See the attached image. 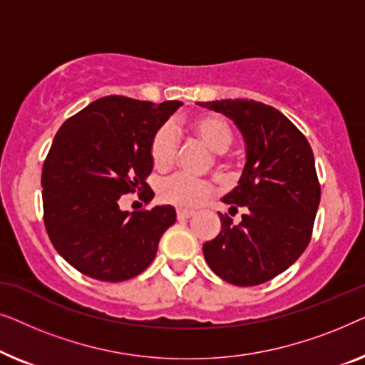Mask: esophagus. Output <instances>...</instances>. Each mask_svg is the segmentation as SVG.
<instances>
[{"instance_id": "1", "label": "esophagus", "mask_w": 365, "mask_h": 365, "mask_svg": "<svg viewBox=\"0 0 365 365\" xmlns=\"http://www.w3.org/2000/svg\"><path fill=\"white\" fill-rule=\"evenodd\" d=\"M178 219L179 221H182V219H189L194 214V211H191V209H178Z\"/></svg>"}]
</instances>
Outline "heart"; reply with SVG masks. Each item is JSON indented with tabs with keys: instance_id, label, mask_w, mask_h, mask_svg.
I'll return each instance as SVG.
<instances>
[{
	"instance_id": "heart-1",
	"label": "heart",
	"mask_w": 365,
	"mask_h": 365,
	"mask_svg": "<svg viewBox=\"0 0 365 365\" xmlns=\"http://www.w3.org/2000/svg\"><path fill=\"white\" fill-rule=\"evenodd\" d=\"M192 134L209 149L222 153L231 146L234 131L231 123L221 114H199L189 123ZM178 153V139L169 124H163L154 131L149 143V156L153 166L164 171L171 168ZM214 192V186L207 179L191 178L187 174H173L159 184V197L164 202L178 207H196Z\"/></svg>"
}]
</instances>
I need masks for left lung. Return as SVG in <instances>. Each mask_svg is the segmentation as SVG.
Segmentation results:
<instances>
[{"mask_svg":"<svg viewBox=\"0 0 365 365\" xmlns=\"http://www.w3.org/2000/svg\"><path fill=\"white\" fill-rule=\"evenodd\" d=\"M201 106L231 118L246 141V166L222 201L221 232L202 246L209 267L234 286H257L291 267L312 236L321 184L311 144L276 108L254 99H221Z\"/></svg>","mask_w":365,"mask_h":365,"instance_id":"left-lung-1","label":"left lung"}]
</instances>
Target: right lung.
Here are the masks:
<instances>
[{"instance_id":"obj_1","label":"right lung","mask_w":365,"mask_h":365,"mask_svg":"<svg viewBox=\"0 0 365 365\" xmlns=\"http://www.w3.org/2000/svg\"><path fill=\"white\" fill-rule=\"evenodd\" d=\"M181 101L99 98L59 128L43 164L44 226L74 269L98 281L121 282L156 257L159 239L176 222L173 206L121 211L123 194L154 197L149 143Z\"/></svg>"}]
</instances>
